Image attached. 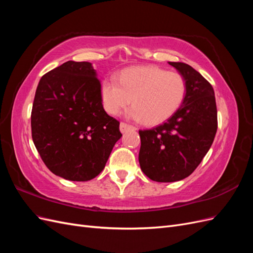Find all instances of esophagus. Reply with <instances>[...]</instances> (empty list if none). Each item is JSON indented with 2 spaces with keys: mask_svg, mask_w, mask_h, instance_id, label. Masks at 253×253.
Returning a JSON list of instances; mask_svg holds the SVG:
<instances>
[{
  "mask_svg": "<svg viewBox=\"0 0 253 253\" xmlns=\"http://www.w3.org/2000/svg\"><path fill=\"white\" fill-rule=\"evenodd\" d=\"M128 129H135V127L127 125V124H125V122H121V124H120V131H121V133H126V132L128 131Z\"/></svg>",
  "mask_w": 253,
  "mask_h": 253,
  "instance_id": "1",
  "label": "esophagus"
}]
</instances>
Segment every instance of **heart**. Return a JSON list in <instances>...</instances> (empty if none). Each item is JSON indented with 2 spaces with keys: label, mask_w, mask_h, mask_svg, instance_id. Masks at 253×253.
Here are the masks:
<instances>
[{
  "label": "heart",
  "mask_w": 253,
  "mask_h": 253,
  "mask_svg": "<svg viewBox=\"0 0 253 253\" xmlns=\"http://www.w3.org/2000/svg\"><path fill=\"white\" fill-rule=\"evenodd\" d=\"M187 93L186 79L178 73L167 72L154 65L127 68L118 81L105 79L101 99L105 111L117 115L131 102L128 116L147 125H157L179 109Z\"/></svg>",
  "instance_id": "obj_1"
}]
</instances>
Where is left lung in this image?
Returning a JSON list of instances; mask_svg holds the SVG:
<instances>
[{
	"mask_svg": "<svg viewBox=\"0 0 253 253\" xmlns=\"http://www.w3.org/2000/svg\"><path fill=\"white\" fill-rule=\"evenodd\" d=\"M186 79L180 108L163 125L139 131V165L158 182L181 180L193 173L209 151L217 129V110L211 84L192 66L169 62Z\"/></svg>",
	"mask_w": 253,
	"mask_h": 253,
	"instance_id": "left-lung-1",
	"label": "left lung"
}]
</instances>
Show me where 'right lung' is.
<instances>
[{"instance_id":"right-lung-1","label":"right lung","mask_w":253,"mask_h":253,"mask_svg":"<svg viewBox=\"0 0 253 253\" xmlns=\"http://www.w3.org/2000/svg\"><path fill=\"white\" fill-rule=\"evenodd\" d=\"M32 136L43 163L73 181L95 178L122 134L102 105L101 83L89 62L67 61L40 79Z\"/></svg>"}]
</instances>
